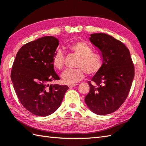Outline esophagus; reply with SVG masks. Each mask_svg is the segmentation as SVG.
I'll return each instance as SVG.
<instances>
[{
  "label": "esophagus",
  "mask_w": 146,
  "mask_h": 146,
  "mask_svg": "<svg viewBox=\"0 0 146 146\" xmlns=\"http://www.w3.org/2000/svg\"><path fill=\"white\" fill-rule=\"evenodd\" d=\"M76 85H77V84H73V85H68V87H69L70 88H73L74 87L76 86Z\"/></svg>",
  "instance_id": "obj_1"
}]
</instances>
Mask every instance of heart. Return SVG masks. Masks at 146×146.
Listing matches in <instances>:
<instances>
[{"mask_svg": "<svg viewBox=\"0 0 146 146\" xmlns=\"http://www.w3.org/2000/svg\"><path fill=\"white\" fill-rule=\"evenodd\" d=\"M68 50L79 57L76 67L78 68L67 70L62 73V80L68 85L75 84L84 77L85 72L88 75L94 76L98 73L103 66L104 61L99 52H92L90 45L83 41H77L68 46ZM52 64L57 70H61L64 66V56L61 50L54 53Z\"/></svg>", "mask_w": 146, "mask_h": 146, "instance_id": "obj_1", "label": "heart"}]
</instances>
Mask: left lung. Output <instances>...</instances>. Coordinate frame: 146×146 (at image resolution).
<instances>
[{"mask_svg":"<svg viewBox=\"0 0 146 146\" xmlns=\"http://www.w3.org/2000/svg\"><path fill=\"white\" fill-rule=\"evenodd\" d=\"M90 40L102 54V69L88 81L85 98L88 108L99 115L118 110L129 94L135 70L129 50L123 43L105 33H94Z\"/></svg>","mask_w":146,"mask_h":146,"instance_id":"obj_1","label":"left lung"}]
</instances>
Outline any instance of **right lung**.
Returning <instances> with one entry per match:
<instances>
[{
  "instance_id": "add662e5",
  "label": "right lung",
  "mask_w": 146,
  "mask_h": 146,
  "mask_svg": "<svg viewBox=\"0 0 146 146\" xmlns=\"http://www.w3.org/2000/svg\"><path fill=\"white\" fill-rule=\"evenodd\" d=\"M59 45L58 38L44 36L21 47L13 62L11 78L19 102L33 115L47 116L59 107L65 85H49L60 78L54 69L52 58Z\"/></svg>"
}]
</instances>
